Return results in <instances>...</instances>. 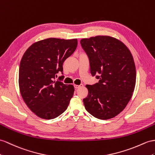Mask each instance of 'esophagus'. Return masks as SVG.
I'll return each mask as SVG.
<instances>
[{
	"mask_svg": "<svg viewBox=\"0 0 155 155\" xmlns=\"http://www.w3.org/2000/svg\"><path fill=\"white\" fill-rule=\"evenodd\" d=\"M82 86H83L82 84H80V85L74 84V87L75 89H78V88H81V87H82Z\"/></svg>",
	"mask_w": 155,
	"mask_h": 155,
	"instance_id": "esophagus-1",
	"label": "esophagus"
}]
</instances>
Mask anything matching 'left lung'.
I'll return each instance as SVG.
<instances>
[{
	"label": "left lung",
	"instance_id": "1",
	"mask_svg": "<svg viewBox=\"0 0 155 155\" xmlns=\"http://www.w3.org/2000/svg\"><path fill=\"white\" fill-rule=\"evenodd\" d=\"M81 45L88 56L91 74L100 79L95 84L86 85L85 109L101 120L112 118L132 96L136 81L132 55L124 43L109 36L83 38Z\"/></svg>",
	"mask_w": 155,
	"mask_h": 155
}]
</instances>
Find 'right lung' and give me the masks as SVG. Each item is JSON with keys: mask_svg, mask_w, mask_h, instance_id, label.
Instances as JSON below:
<instances>
[{"mask_svg": "<svg viewBox=\"0 0 155 155\" xmlns=\"http://www.w3.org/2000/svg\"><path fill=\"white\" fill-rule=\"evenodd\" d=\"M77 44V38H49L33 43L23 54L19 69V91L27 107L38 117L55 118L68 107L74 86L55 78L59 72L63 74V63Z\"/></svg>", "mask_w": 155, "mask_h": 155, "instance_id": "1", "label": "right lung"}]
</instances>
